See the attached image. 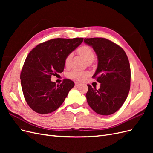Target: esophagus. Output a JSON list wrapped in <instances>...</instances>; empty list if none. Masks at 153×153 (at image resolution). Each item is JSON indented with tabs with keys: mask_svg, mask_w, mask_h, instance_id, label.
Listing matches in <instances>:
<instances>
[{
	"mask_svg": "<svg viewBox=\"0 0 153 153\" xmlns=\"http://www.w3.org/2000/svg\"><path fill=\"white\" fill-rule=\"evenodd\" d=\"M75 86H76V87H79V86H80L81 85V83H80V82H76L75 83Z\"/></svg>",
	"mask_w": 153,
	"mask_h": 153,
	"instance_id": "obj_1",
	"label": "esophagus"
}]
</instances>
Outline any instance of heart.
Wrapping results in <instances>:
<instances>
[{"instance_id":"b5f03b06","label":"heart","mask_w":153,"mask_h":153,"mask_svg":"<svg viewBox=\"0 0 153 153\" xmlns=\"http://www.w3.org/2000/svg\"><path fill=\"white\" fill-rule=\"evenodd\" d=\"M77 53L80 56L84 57L87 61L89 64H91L92 61L94 57V52L90 47L87 45H82L76 50ZM72 59V54L69 53L67 55L65 59H64V63L66 67H68L70 65V63ZM90 72L89 71H78V70H72L69 71L67 74V76L71 79L76 80L82 81L84 80L85 78L89 75Z\"/></svg>"}]
</instances>
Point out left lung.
<instances>
[{
  "label": "left lung",
  "mask_w": 153,
  "mask_h": 153,
  "mask_svg": "<svg viewBox=\"0 0 153 153\" xmlns=\"http://www.w3.org/2000/svg\"><path fill=\"white\" fill-rule=\"evenodd\" d=\"M98 56V68L93 78L101 84L96 89L88 84L87 103L95 112L108 115L121 107L130 89L131 70L124 50L107 39L85 38Z\"/></svg>",
  "instance_id": "1"
}]
</instances>
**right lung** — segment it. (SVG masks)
Instances as JSON below:
<instances>
[{"label":"right lung","mask_w":153,"mask_h":153,"mask_svg":"<svg viewBox=\"0 0 153 153\" xmlns=\"http://www.w3.org/2000/svg\"><path fill=\"white\" fill-rule=\"evenodd\" d=\"M83 40L52 39L37 45L27 55L20 74L21 85L26 102L34 112L49 114L62 104L75 84L64 79L58 85L51 81V77L63 71L66 56Z\"/></svg>","instance_id":"1"}]
</instances>
